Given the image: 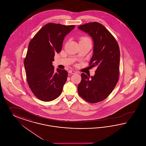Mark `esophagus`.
<instances>
[{
	"mask_svg": "<svg viewBox=\"0 0 146 146\" xmlns=\"http://www.w3.org/2000/svg\"><path fill=\"white\" fill-rule=\"evenodd\" d=\"M68 73H70V74H76V73H76V72L73 70H69V71H68Z\"/></svg>",
	"mask_w": 146,
	"mask_h": 146,
	"instance_id": "34e87169",
	"label": "esophagus"
}]
</instances>
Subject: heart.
<instances>
[{"label": "heart", "instance_id": "obj_1", "mask_svg": "<svg viewBox=\"0 0 146 146\" xmlns=\"http://www.w3.org/2000/svg\"><path fill=\"white\" fill-rule=\"evenodd\" d=\"M90 41V39L88 38V37H82L81 38V40H80V41Z\"/></svg>", "mask_w": 146, "mask_h": 146}]
</instances>
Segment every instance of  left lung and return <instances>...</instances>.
<instances>
[{
  "label": "left lung",
  "mask_w": 146,
  "mask_h": 146,
  "mask_svg": "<svg viewBox=\"0 0 146 146\" xmlns=\"http://www.w3.org/2000/svg\"><path fill=\"white\" fill-rule=\"evenodd\" d=\"M79 29L90 35L94 41V54L90 65L97 67L94 76L82 73L78 86L79 95L90 103L106 98L115 88L119 79L120 51L115 37L98 22L80 25Z\"/></svg>",
  "instance_id": "left-lung-1"
}]
</instances>
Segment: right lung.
<instances>
[{
  "label": "right lung",
  "mask_w": 146,
  "mask_h": 146,
  "mask_svg": "<svg viewBox=\"0 0 146 146\" xmlns=\"http://www.w3.org/2000/svg\"><path fill=\"white\" fill-rule=\"evenodd\" d=\"M74 25L48 23L30 42L24 64L27 80L35 96L50 102L61 94L68 76L64 70H54L52 62L55 52H60L65 36Z\"/></svg>",
  "instance_id": "obj_1"
}]
</instances>
